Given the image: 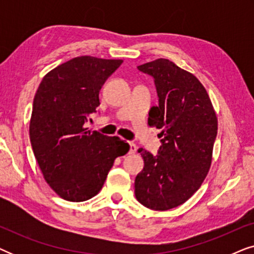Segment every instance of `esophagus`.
<instances>
[{"label": "esophagus", "instance_id": "obj_1", "mask_svg": "<svg viewBox=\"0 0 254 254\" xmlns=\"http://www.w3.org/2000/svg\"><path fill=\"white\" fill-rule=\"evenodd\" d=\"M136 150H137L136 144L133 143V142H129V151H128V154L133 155V154H135V152H136Z\"/></svg>", "mask_w": 254, "mask_h": 254}]
</instances>
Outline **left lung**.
I'll return each mask as SVG.
<instances>
[{
  "label": "left lung",
  "instance_id": "obj_1",
  "mask_svg": "<svg viewBox=\"0 0 254 254\" xmlns=\"http://www.w3.org/2000/svg\"><path fill=\"white\" fill-rule=\"evenodd\" d=\"M137 69L154 77L158 106L149 125L162 129V145L154 156L140 148L144 168L135 178V196L152 210L183 204L199 190L211 164L217 118L206 89L190 72L166 59Z\"/></svg>",
  "mask_w": 254,
  "mask_h": 254
}]
</instances>
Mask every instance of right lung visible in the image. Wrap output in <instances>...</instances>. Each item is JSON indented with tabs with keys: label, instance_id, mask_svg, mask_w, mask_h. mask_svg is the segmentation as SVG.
Instances as JSON below:
<instances>
[{
	"label": "right lung",
	"instance_id": "1",
	"mask_svg": "<svg viewBox=\"0 0 254 254\" xmlns=\"http://www.w3.org/2000/svg\"><path fill=\"white\" fill-rule=\"evenodd\" d=\"M123 64L78 57L45 76L33 99L30 140L46 180L62 199L81 202L102 190L114 159L129 144L118 136L88 130L104 83Z\"/></svg>",
	"mask_w": 254,
	"mask_h": 254
}]
</instances>
